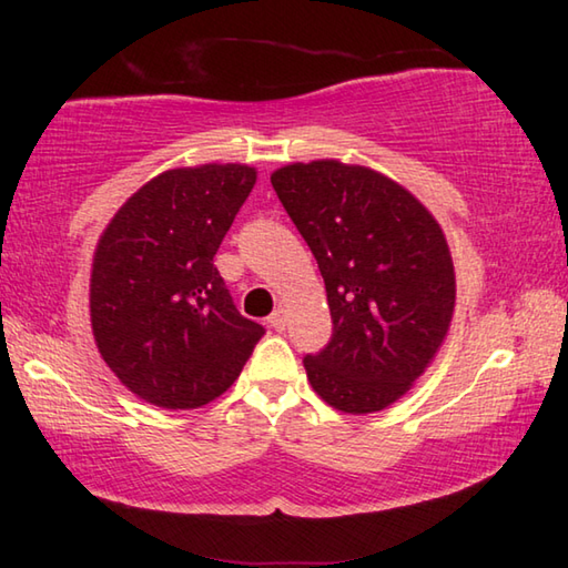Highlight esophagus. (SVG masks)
Segmentation results:
<instances>
[{"label":"esophagus","instance_id":"1","mask_svg":"<svg viewBox=\"0 0 568 568\" xmlns=\"http://www.w3.org/2000/svg\"><path fill=\"white\" fill-rule=\"evenodd\" d=\"M285 323H287V318H285L283 307H277V311L271 313V318H267V325H271V328H275V331H285Z\"/></svg>","mask_w":568,"mask_h":568}]
</instances>
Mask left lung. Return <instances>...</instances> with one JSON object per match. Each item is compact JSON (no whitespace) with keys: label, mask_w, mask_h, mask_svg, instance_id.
<instances>
[{"label":"left lung","mask_w":568,"mask_h":568,"mask_svg":"<svg viewBox=\"0 0 568 568\" xmlns=\"http://www.w3.org/2000/svg\"><path fill=\"white\" fill-rule=\"evenodd\" d=\"M271 182L328 293L333 335L303 358L307 381L335 410H383L448 335L456 273L444 230L416 195L363 165L293 162Z\"/></svg>","instance_id":"left-lung-1"}]
</instances>
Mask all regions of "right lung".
<instances>
[{"label":"right lung","instance_id":"add662e5","mask_svg":"<svg viewBox=\"0 0 568 568\" xmlns=\"http://www.w3.org/2000/svg\"><path fill=\"white\" fill-rule=\"evenodd\" d=\"M255 180V168L235 162L165 170L100 235L94 343L122 386L152 406L190 410L223 396L263 338L213 263Z\"/></svg>","mask_w":568,"mask_h":568}]
</instances>
